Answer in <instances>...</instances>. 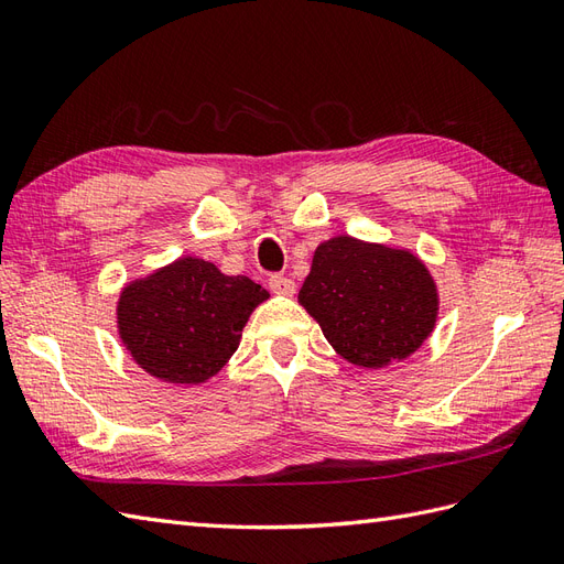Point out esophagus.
Wrapping results in <instances>:
<instances>
[{
    "mask_svg": "<svg viewBox=\"0 0 564 564\" xmlns=\"http://www.w3.org/2000/svg\"><path fill=\"white\" fill-rule=\"evenodd\" d=\"M269 288L273 293H279V295H293L295 293V283L288 279V276H283V273H271L269 276Z\"/></svg>",
    "mask_w": 564,
    "mask_h": 564,
    "instance_id": "obj_1",
    "label": "esophagus"
}]
</instances>
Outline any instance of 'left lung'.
Here are the masks:
<instances>
[{
	"mask_svg": "<svg viewBox=\"0 0 564 564\" xmlns=\"http://www.w3.org/2000/svg\"><path fill=\"white\" fill-rule=\"evenodd\" d=\"M297 300L336 352L367 369L410 357L438 314L436 283L420 259L350 236L316 248Z\"/></svg>",
	"mask_w": 564,
	"mask_h": 564,
	"instance_id": "8db88e82",
	"label": "left lung"
}]
</instances>
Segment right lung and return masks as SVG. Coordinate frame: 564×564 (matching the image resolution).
<instances>
[{
	"label": "right lung",
	"mask_w": 564,
	"mask_h": 564,
	"mask_svg": "<svg viewBox=\"0 0 564 564\" xmlns=\"http://www.w3.org/2000/svg\"><path fill=\"white\" fill-rule=\"evenodd\" d=\"M269 293L248 276H224L212 262L181 257L123 288L119 334L135 362L169 383L195 386L238 350L252 310Z\"/></svg>",
	"instance_id": "1"
}]
</instances>
